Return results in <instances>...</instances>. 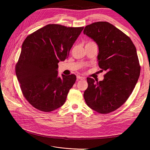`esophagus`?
Segmentation results:
<instances>
[{"mask_svg":"<svg viewBox=\"0 0 150 150\" xmlns=\"http://www.w3.org/2000/svg\"><path fill=\"white\" fill-rule=\"evenodd\" d=\"M77 79H81V80H84L85 79V78L83 76H77Z\"/></svg>","mask_w":150,"mask_h":150,"instance_id":"34e87169","label":"esophagus"}]
</instances>
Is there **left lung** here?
I'll use <instances>...</instances> for the list:
<instances>
[{"label": "left lung", "instance_id": "1", "mask_svg": "<svg viewBox=\"0 0 150 150\" xmlns=\"http://www.w3.org/2000/svg\"><path fill=\"white\" fill-rule=\"evenodd\" d=\"M83 33L97 43L98 65L106 71L99 82L87 78L84 100L92 110L107 114L126 101L137 83L141 67L137 49L128 35L108 22L86 25Z\"/></svg>", "mask_w": 150, "mask_h": 150}]
</instances>
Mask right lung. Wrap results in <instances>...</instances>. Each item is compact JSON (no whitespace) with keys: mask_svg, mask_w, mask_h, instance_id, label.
I'll return each instance as SVG.
<instances>
[{"mask_svg":"<svg viewBox=\"0 0 150 150\" xmlns=\"http://www.w3.org/2000/svg\"><path fill=\"white\" fill-rule=\"evenodd\" d=\"M83 29L48 24L24 40L16 73L23 96L38 110L52 111L64 104L76 76L58 77V63L69 56Z\"/></svg>","mask_w":150,"mask_h":150,"instance_id":"right-lung-1","label":"right lung"}]
</instances>
